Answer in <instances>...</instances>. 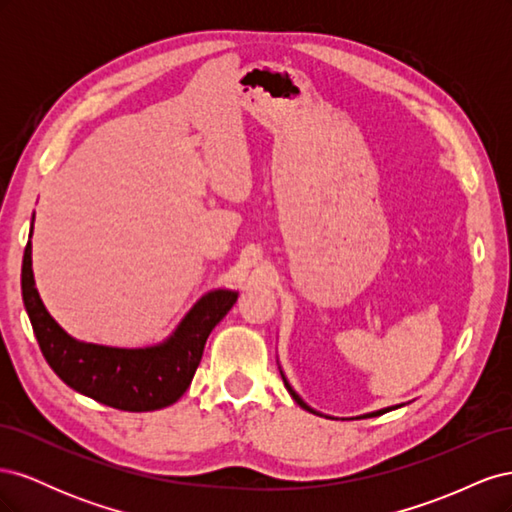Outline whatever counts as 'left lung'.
<instances>
[{
    "instance_id": "left-lung-1",
    "label": "left lung",
    "mask_w": 512,
    "mask_h": 512,
    "mask_svg": "<svg viewBox=\"0 0 512 512\" xmlns=\"http://www.w3.org/2000/svg\"><path fill=\"white\" fill-rule=\"evenodd\" d=\"M284 384H286V389H288V393H290V395H292V399H294V401H297V404H299V406H301V408H305V410H307V412H314V410H312V408H309V406H307V404H305V401H303V399H301V397H299V395H297V393H294V391H292V389H290V384H288V382H286V378H284ZM389 410H391V408H386V410H380V412H374V414H367V416H380V414H384V412H389ZM314 414H316V412H314Z\"/></svg>"
}]
</instances>
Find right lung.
<instances>
[{"label": "right lung", "instance_id": "1", "mask_svg": "<svg viewBox=\"0 0 512 512\" xmlns=\"http://www.w3.org/2000/svg\"><path fill=\"white\" fill-rule=\"evenodd\" d=\"M21 290L42 356L55 374L74 391L126 412H149L175 404L188 391L209 333L237 303L235 292H209L166 344L119 350L76 342L46 312L34 286L32 243L25 245Z\"/></svg>", "mask_w": 512, "mask_h": 512}]
</instances>
